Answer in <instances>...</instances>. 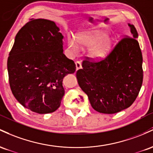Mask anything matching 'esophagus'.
Masks as SVG:
<instances>
[{"label":"esophagus","mask_w":153,"mask_h":153,"mask_svg":"<svg viewBox=\"0 0 153 153\" xmlns=\"http://www.w3.org/2000/svg\"><path fill=\"white\" fill-rule=\"evenodd\" d=\"M75 64H76V71L77 70H79V69H80V68H82V63H81V62H80V61H76V62H75Z\"/></svg>","instance_id":"34e87169"}]
</instances>
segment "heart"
Masks as SVG:
<instances>
[{
  "label": "heart",
  "instance_id": "heart-1",
  "mask_svg": "<svg viewBox=\"0 0 153 153\" xmlns=\"http://www.w3.org/2000/svg\"><path fill=\"white\" fill-rule=\"evenodd\" d=\"M76 39L69 38L68 46L74 53L79 52V47L88 49V55L95 61H100L107 56L113 45L112 38L108 36L105 30H96L79 35Z\"/></svg>",
  "mask_w": 153,
  "mask_h": 153
}]
</instances>
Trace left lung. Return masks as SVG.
Segmentation results:
<instances>
[{
  "mask_svg": "<svg viewBox=\"0 0 153 153\" xmlns=\"http://www.w3.org/2000/svg\"><path fill=\"white\" fill-rule=\"evenodd\" d=\"M124 37L104 59L87 57L76 71L78 84L91 105L102 114H113L127 108L138 96L143 80L142 55L133 25Z\"/></svg>",
  "mask_w": 153,
  "mask_h": 153,
  "instance_id": "8db88e82",
  "label": "left lung"
}]
</instances>
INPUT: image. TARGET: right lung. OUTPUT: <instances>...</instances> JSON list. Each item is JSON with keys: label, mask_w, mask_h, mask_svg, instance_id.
I'll return each instance as SVG.
<instances>
[{"label": "right lung", "mask_w": 153, "mask_h": 153, "mask_svg": "<svg viewBox=\"0 0 153 153\" xmlns=\"http://www.w3.org/2000/svg\"><path fill=\"white\" fill-rule=\"evenodd\" d=\"M59 30L54 22L31 19L16 34L8 58L12 93L37 114H50L60 107L63 77L76 70L74 62L63 54Z\"/></svg>", "instance_id": "right-lung-1"}]
</instances>
